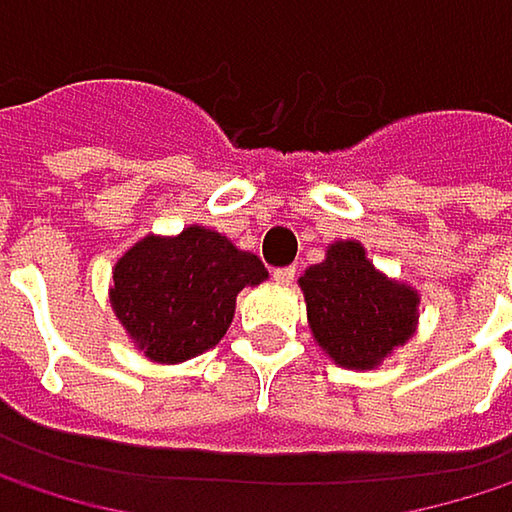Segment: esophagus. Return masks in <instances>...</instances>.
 Wrapping results in <instances>:
<instances>
[{"instance_id": "1", "label": "esophagus", "mask_w": 512, "mask_h": 512, "mask_svg": "<svg viewBox=\"0 0 512 512\" xmlns=\"http://www.w3.org/2000/svg\"><path fill=\"white\" fill-rule=\"evenodd\" d=\"M272 278L278 284H293L296 281V266H278V269H272Z\"/></svg>"}]
</instances>
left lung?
<instances>
[{"instance_id": "left-lung-1", "label": "left lung", "mask_w": 512, "mask_h": 512, "mask_svg": "<svg viewBox=\"0 0 512 512\" xmlns=\"http://www.w3.org/2000/svg\"><path fill=\"white\" fill-rule=\"evenodd\" d=\"M299 287L314 341L341 367L370 370L415 332L418 290L382 275L356 240L332 243L323 263L305 269Z\"/></svg>"}]
</instances>
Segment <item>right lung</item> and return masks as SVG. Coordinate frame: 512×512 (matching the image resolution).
I'll use <instances>...</instances> for the list:
<instances>
[{"mask_svg":"<svg viewBox=\"0 0 512 512\" xmlns=\"http://www.w3.org/2000/svg\"><path fill=\"white\" fill-rule=\"evenodd\" d=\"M252 252L189 225L177 237H145L112 269L109 302L130 341L159 364L216 347L237 308V293L266 281Z\"/></svg>","mask_w":512,"mask_h":512,"instance_id":"obj_1","label":"right lung"}]
</instances>
